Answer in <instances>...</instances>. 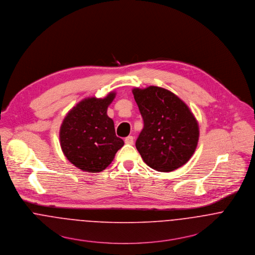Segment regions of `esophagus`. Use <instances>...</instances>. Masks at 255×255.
Masks as SVG:
<instances>
[{"instance_id":"1","label":"esophagus","mask_w":255,"mask_h":255,"mask_svg":"<svg viewBox=\"0 0 255 255\" xmlns=\"http://www.w3.org/2000/svg\"><path fill=\"white\" fill-rule=\"evenodd\" d=\"M125 143H127V144H133V142H134V138L132 137V136H128V137H126L125 138Z\"/></svg>"}]
</instances>
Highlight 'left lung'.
<instances>
[{"label": "left lung", "mask_w": 255, "mask_h": 255, "mask_svg": "<svg viewBox=\"0 0 255 255\" xmlns=\"http://www.w3.org/2000/svg\"><path fill=\"white\" fill-rule=\"evenodd\" d=\"M134 99L143 120L136 147L152 169L170 172L186 164L198 145L195 115L175 94L156 86L134 88Z\"/></svg>", "instance_id": "8db88e82"}]
</instances>
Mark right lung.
Listing matches in <instances>:
<instances>
[{
	"label": "right lung",
	"instance_id": "1",
	"mask_svg": "<svg viewBox=\"0 0 255 255\" xmlns=\"http://www.w3.org/2000/svg\"><path fill=\"white\" fill-rule=\"evenodd\" d=\"M115 93L104 99L87 98L64 117L59 130L63 154L77 168L91 173L106 169L124 144L115 135L114 120L107 114Z\"/></svg>",
	"mask_w": 255,
	"mask_h": 255
}]
</instances>
